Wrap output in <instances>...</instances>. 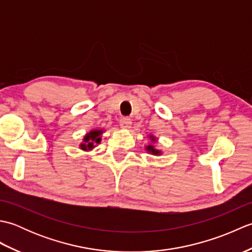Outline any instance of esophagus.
<instances>
[{"mask_svg": "<svg viewBox=\"0 0 252 252\" xmlns=\"http://www.w3.org/2000/svg\"><path fill=\"white\" fill-rule=\"evenodd\" d=\"M131 120L129 118H121L120 119V126L125 130H129L131 127Z\"/></svg>", "mask_w": 252, "mask_h": 252, "instance_id": "esophagus-1", "label": "esophagus"}]
</instances>
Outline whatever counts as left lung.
Wrapping results in <instances>:
<instances>
[{
    "mask_svg": "<svg viewBox=\"0 0 252 252\" xmlns=\"http://www.w3.org/2000/svg\"><path fill=\"white\" fill-rule=\"evenodd\" d=\"M148 137H149V140H151L152 144H148V145H145V151L148 154L154 155V156H160V155H162V152L160 151V149H157L156 147H155V145H154V144L158 141L157 137L155 136V135H153V134H149Z\"/></svg>",
    "mask_w": 252,
    "mask_h": 252,
    "instance_id": "obj_1",
    "label": "left lung"
}]
</instances>
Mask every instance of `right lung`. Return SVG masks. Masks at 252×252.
Segmentation results:
<instances>
[{
    "label": "right lung",
    "mask_w": 252,
    "mask_h": 252,
    "mask_svg": "<svg viewBox=\"0 0 252 252\" xmlns=\"http://www.w3.org/2000/svg\"><path fill=\"white\" fill-rule=\"evenodd\" d=\"M104 132V129L91 130L83 136L82 143L79 145V148L84 152H91L101 142V135H103Z\"/></svg>",
    "instance_id": "right-lung-1"
}]
</instances>
